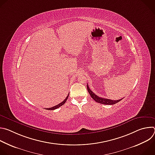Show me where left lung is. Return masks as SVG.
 <instances>
[{"instance_id": "8db88e82", "label": "left lung", "mask_w": 155, "mask_h": 155, "mask_svg": "<svg viewBox=\"0 0 155 155\" xmlns=\"http://www.w3.org/2000/svg\"><path fill=\"white\" fill-rule=\"evenodd\" d=\"M87 90L88 93H90L91 97L96 102L102 104H105V105H114L117 104V102H120V101H121L123 99H120V100H117V101H114V100H111V99H105V98H102L101 97H99L98 96H97L96 94H95V93H94L90 89L89 86H88V84H87Z\"/></svg>"}]
</instances>
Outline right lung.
Masks as SVG:
<instances>
[{
  "label": "right lung",
  "mask_w": 155,
  "mask_h": 155,
  "mask_svg": "<svg viewBox=\"0 0 155 155\" xmlns=\"http://www.w3.org/2000/svg\"><path fill=\"white\" fill-rule=\"evenodd\" d=\"M69 94H68V96L66 97V98L62 102H61L60 104H59L58 105H55V106H54V107H51V108H47V110H55V109H56V108H59V107H60L61 106H62V105H64V104H65V102H66V101L68 100V97H69Z\"/></svg>",
  "instance_id": "1"
}]
</instances>
